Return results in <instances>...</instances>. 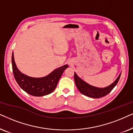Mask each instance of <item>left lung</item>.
<instances>
[{"instance_id":"1","label":"left lung","mask_w":133,"mask_h":133,"mask_svg":"<svg viewBox=\"0 0 133 133\" xmlns=\"http://www.w3.org/2000/svg\"><path fill=\"white\" fill-rule=\"evenodd\" d=\"M120 75L121 74H120L117 78L114 81V83H112V84L107 87L103 88H97L89 84L84 81H83L82 79H81L75 72L74 73V79H75L76 86L82 94L91 97V98H98L105 96L112 91L113 88L117 84L120 79Z\"/></svg>"}]
</instances>
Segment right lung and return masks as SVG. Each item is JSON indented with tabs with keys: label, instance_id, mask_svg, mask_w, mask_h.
<instances>
[{
	"label": "right lung",
	"instance_id": "obj_1",
	"mask_svg": "<svg viewBox=\"0 0 133 133\" xmlns=\"http://www.w3.org/2000/svg\"><path fill=\"white\" fill-rule=\"evenodd\" d=\"M11 61L14 77L17 84L28 94L36 97L44 96L54 92L63 72L68 68V65L65 64L54 70L45 77L33 78L28 77L19 71L16 65L13 52Z\"/></svg>",
	"mask_w": 133,
	"mask_h": 133
}]
</instances>
